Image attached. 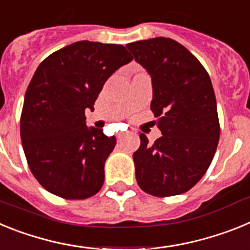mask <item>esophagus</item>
<instances>
[{
  "label": "esophagus",
  "instance_id": "1",
  "mask_svg": "<svg viewBox=\"0 0 250 250\" xmlns=\"http://www.w3.org/2000/svg\"><path fill=\"white\" fill-rule=\"evenodd\" d=\"M125 134H126V132L121 131V132H119V134H118V135H116V136H118V139H119V140H120V139H123L124 136H125Z\"/></svg>",
  "mask_w": 250,
  "mask_h": 250
}]
</instances>
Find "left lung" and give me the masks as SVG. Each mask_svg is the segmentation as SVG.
<instances>
[{"label": "left lung", "instance_id": "left-lung-1", "mask_svg": "<svg viewBox=\"0 0 250 250\" xmlns=\"http://www.w3.org/2000/svg\"><path fill=\"white\" fill-rule=\"evenodd\" d=\"M126 47L151 77L150 109L161 131L152 145L140 134L134 152L136 180L151 195H179L202 179L219 141L210 77L190 51L171 39L141 40Z\"/></svg>", "mask_w": 250, "mask_h": 250}]
</instances>
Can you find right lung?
Listing matches in <instances>:
<instances>
[{
	"instance_id": "right-lung-1",
	"label": "right lung",
	"mask_w": 250,
	"mask_h": 250,
	"mask_svg": "<svg viewBox=\"0 0 250 250\" xmlns=\"http://www.w3.org/2000/svg\"><path fill=\"white\" fill-rule=\"evenodd\" d=\"M132 60L121 45L77 41L46 57L27 87L21 140L28 167L50 193L86 199L101 189L115 136L86 126L105 81Z\"/></svg>"
}]
</instances>
